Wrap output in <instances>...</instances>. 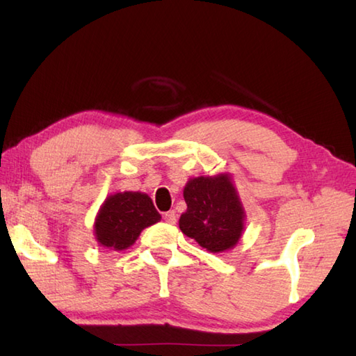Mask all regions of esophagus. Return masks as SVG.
I'll return each instance as SVG.
<instances>
[{
    "instance_id": "1",
    "label": "esophagus",
    "mask_w": 356,
    "mask_h": 356,
    "mask_svg": "<svg viewBox=\"0 0 356 356\" xmlns=\"http://www.w3.org/2000/svg\"><path fill=\"white\" fill-rule=\"evenodd\" d=\"M163 220L166 222V223H170V225H174L176 223V213H174V211H168V213H165L163 214Z\"/></svg>"
}]
</instances>
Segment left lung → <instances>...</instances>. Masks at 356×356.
<instances>
[{
    "label": "left lung",
    "mask_w": 356,
    "mask_h": 356,
    "mask_svg": "<svg viewBox=\"0 0 356 356\" xmlns=\"http://www.w3.org/2000/svg\"><path fill=\"white\" fill-rule=\"evenodd\" d=\"M186 213L179 226L211 252H222L237 243L245 213L228 176L191 179L184 190Z\"/></svg>",
    "instance_id": "1"
}]
</instances>
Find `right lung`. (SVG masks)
<instances>
[{
  "instance_id": "add662e5",
  "label": "right lung",
  "mask_w": 356,
  "mask_h": 356,
  "mask_svg": "<svg viewBox=\"0 0 356 356\" xmlns=\"http://www.w3.org/2000/svg\"><path fill=\"white\" fill-rule=\"evenodd\" d=\"M161 220L153 202L142 193H118L104 202L96 218V238L116 251L131 246L143 228Z\"/></svg>"
}]
</instances>
